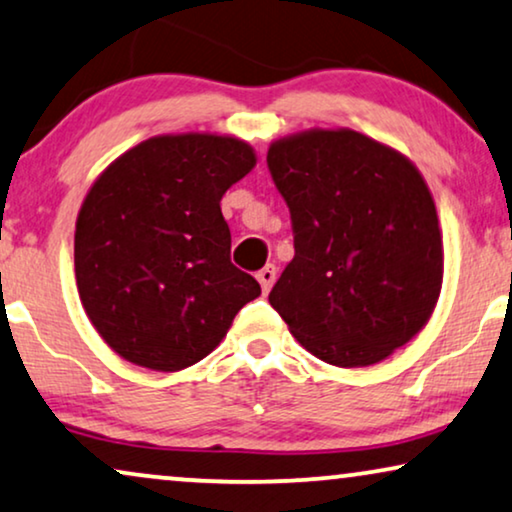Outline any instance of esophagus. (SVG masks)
Wrapping results in <instances>:
<instances>
[{"label":"esophagus","instance_id":"34e87169","mask_svg":"<svg viewBox=\"0 0 512 512\" xmlns=\"http://www.w3.org/2000/svg\"><path fill=\"white\" fill-rule=\"evenodd\" d=\"M257 281H260L264 292H269L271 285L276 283V267H274V264H267V267H262L260 271H257Z\"/></svg>","mask_w":512,"mask_h":512}]
</instances>
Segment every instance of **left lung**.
I'll list each match as a JSON object with an SVG mask.
<instances>
[{"mask_svg":"<svg viewBox=\"0 0 512 512\" xmlns=\"http://www.w3.org/2000/svg\"><path fill=\"white\" fill-rule=\"evenodd\" d=\"M267 163L295 234L269 304L325 363L388 358L428 323L442 288V234L424 177L349 128L271 142Z\"/></svg>","mask_w":512,"mask_h":512,"instance_id":"left-lung-1","label":"left lung"}]
</instances>
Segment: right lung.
<instances>
[{
  "mask_svg": "<svg viewBox=\"0 0 512 512\" xmlns=\"http://www.w3.org/2000/svg\"><path fill=\"white\" fill-rule=\"evenodd\" d=\"M255 163L248 142L229 135H156L88 189L74 231L79 297L98 335L128 363L156 372L199 363L262 295L229 260L220 208Z\"/></svg>",
  "mask_w": 512,
  "mask_h": 512,
  "instance_id": "obj_1",
  "label": "right lung"
}]
</instances>
